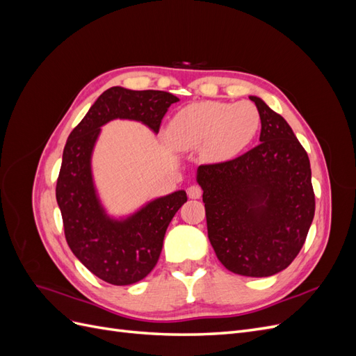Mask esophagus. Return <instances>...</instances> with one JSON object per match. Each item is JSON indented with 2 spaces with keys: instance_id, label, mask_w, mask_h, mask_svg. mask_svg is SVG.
<instances>
[{
  "instance_id": "1",
  "label": "esophagus",
  "mask_w": 356,
  "mask_h": 356,
  "mask_svg": "<svg viewBox=\"0 0 356 356\" xmlns=\"http://www.w3.org/2000/svg\"><path fill=\"white\" fill-rule=\"evenodd\" d=\"M187 195L190 199H199L202 196V188L199 186H190L187 188Z\"/></svg>"
}]
</instances>
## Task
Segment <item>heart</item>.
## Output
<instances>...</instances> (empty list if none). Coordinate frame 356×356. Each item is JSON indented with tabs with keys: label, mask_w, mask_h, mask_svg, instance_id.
I'll return each instance as SVG.
<instances>
[{
	"label": "heart",
	"mask_w": 356,
	"mask_h": 356,
	"mask_svg": "<svg viewBox=\"0 0 356 356\" xmlns=\"http://www.w3.org/2000/svg\"><path fill=\"white\" fill-rule=\"evenodd\" d=\"M260 123L257 106L248 101H202L184 106L172 117L166 139L179 152L202 148L204 159L221 161L242 152L254 139Z\"/></svg>",
	"instance_id": "obj_1"
}]
</instances>
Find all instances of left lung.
I'll return each instance as SVG.
<instances>
[{
    "mask_svg": "<svg viewBox=\"0 0 356 356\" xmlns=\"http://www.w3.org/2000/svg\"><path fill=\"white\" fill-rule=\"evenodd\" d=\"M261 117L260 144L241 157L197 168L208 238L227 270L276 275L293 263L315 215L310 161L282 115L250 96Z\"/></svg>",
    "mask_w": 356,
    "mask_h": 356,
    "instance_id": "left-lung-1",
    "label": "left lung"
}]
</instances>
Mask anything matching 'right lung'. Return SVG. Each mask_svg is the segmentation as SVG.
Returning <instances> with one entry per match:
<instances>
[{
    "mask_svg": "<svg viewBox=\"0 0 356 356\" xmlns=\"http://www.w3.org/2000/svg\"><path fill=\"white\" fill-rule=\"evenodd\" d=\"M179 101L163 90H105L74 127L63 148L56 184L65 238L72 254L102 281L131 285L153 270L169 222L187 202L184 190L156 197L127 215L108 213L93 178L92 157L102 126L132 120L159 132L170 104Z\"/></svg>",
    "mask_w": 356,
    "mask_h": 356,
    "instance_id": "obj_1",
    "label": "right lung"
}]
</instances>
